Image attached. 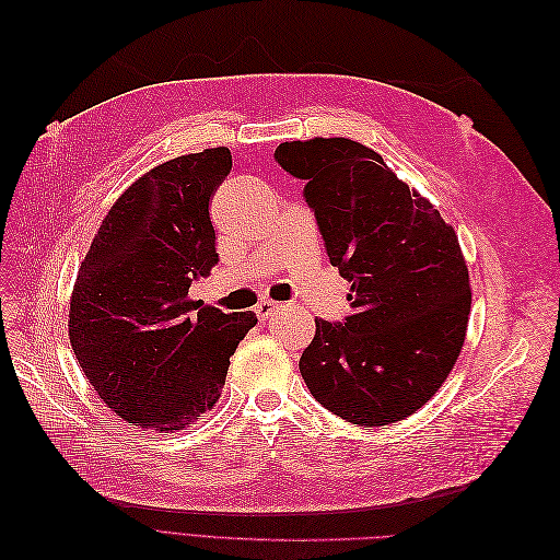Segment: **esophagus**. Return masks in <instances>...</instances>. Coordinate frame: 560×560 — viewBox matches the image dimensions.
I'll return each mask as SVG.
<instances>
[{
  "label": "esophagus",
  "mask_w": 560,
  "mask_h": 560,
  "mask_svg": "<svg viewBox=\"0 0 560 560\" xmlns=\"http://www.w3.org/2000/svg\"><path fill=\"white\" fill-rule=\"evenodd\" d=\"M278 308H280V303L270 301V299H264V301H259V303H257V308H254V313H257V317H259V319H268V317L273 315Z\"/></svg>",
  "instance_id": "esophagus-1"
}]
</instances>
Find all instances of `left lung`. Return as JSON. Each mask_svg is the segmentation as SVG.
Segmentation results:
<instances>
[{
  "instance_id": "8db88e82",
  "label": "left lung",
  "mask_w": 560,
  "mask_h": 560,
  "mask_svg": "<svg viewBox=\"0 0 560 560\" xmlns=\"http://www.w3.org/2000/svg\"><path fill=\"white\" fill-rule=\"evenodd\" d=\"M331 266L352 282L343 322L315 319L301 354L311 395L352 425L416 413L460 354L471 308L469 273L453 226L360 142L315 138L276 149Z\"/></svg>"
}]
</instances>
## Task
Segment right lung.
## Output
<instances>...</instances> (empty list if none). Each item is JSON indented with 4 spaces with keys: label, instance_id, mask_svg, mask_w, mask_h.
<instances>
[{
    "label": "right lung",
    "instance_id": "add662e5",
    "mask_svg": "<svg viewBox=\"0 0 560 560\" xmlns=\"http://www.w3.org/2000/svg\"><path fill=\"white\" fill-rule=\"evenodd\" d=\"M231 165L226 147L156 165L118 196L79 268V366L114 413L144 430H182L212 409L231 354L257 325L252 311L189 299L219 261L210 198Z\"/></svg>",
    "mask_w": 560,
    "mask_h": 560
}]
</instances>
